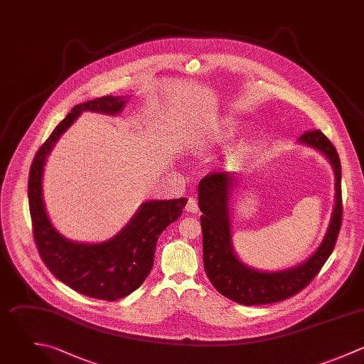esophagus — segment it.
I'll list each match as a JSON object with an SVG mask.
<instances>
[{
	"instance_id": "obj_1",
	"label": "esophagus",
	"mask_w": 364,
	"mask_h": 364,
	"mask_svg": "<svg viewBox=\"0 0 364 364\" xmlns=\"http://www.w3.org/2000/svg\"><path fill=\"white\" fill-rule=\"evenodd\" d=\"M186 210L188 213H198V201L194 198V197H190L188 201H187V205H186Z\"/></svg>"
}]
</instances>
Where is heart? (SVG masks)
Masks as SVG:
<instances>
[{
	"mask_svg": "<svg viewBox=\"0 0 364 364\" xmlns=\"http://www.w3.org/2000/svg\"><path fill=\"white\" fill-rule=\"evenodd\" d=\"M225 130H227V132H232V130H234V127H232V124H231V123H228V124H227V126H225Z\"/></svg>",
	"mask_w": 364,
	"mask_h": 364,
	"instance_id": "obj_1",
	"label": "heart"
}]
</instances>
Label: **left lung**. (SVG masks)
Here are the masks:
<instances>
[{
  "label": "left lung",
  "mask_w": 364,
  "mask_h": 364,
  "mask_svg": "<svg viewBox=\"0 0 364 364\" xmlns=\"http://www.w3.org/2000/svg\"><path fill=\"white\" fill-rule=\"evenodd\" d=\"M299 143L311 146L326 156L335 173V207L326 235L319 248L302 264L278 272L257 271L245 265L234 252L230 191L235 176L213 173L198 184V207L203 230L204 269L213 287L225 298L247 306L285 301L301 292L314 281L331 257L342 225V167L331 140L321 130L304 133Z\"/></svg>",
  "instance_id": "left-lung-1"
}]
</instances>
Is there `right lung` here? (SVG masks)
<instances>
[{
  "instance_id": "right-lung-1",
  "label": "right lung",
  "mask_w": 364,
  "mask_h": 364,
  "mask_svg": "<svg viewBox=\"0 0 364 364\" xmlns=\"http://www.w3.org/2000/svg\"><path fill=\"white\" fill-rule=\"evenodd\" d=\"M126 102V97L109 95L75 106L36 151L28 178L33 240L43 264L73 291L109 302L130 295L144 282L153 268L160 234L177 221L187 198L146 201L113 238L99 244L73 242L50 224L42 197V173L46 156L82 112L114 116Z\"/></svg>"
}]
</instances>
